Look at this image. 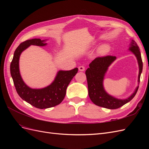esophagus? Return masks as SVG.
Returning <instances> with one entry per match:
<instances>
[{"label": "esophagus", "instance_id": "esophagus-1", "mask_svg": "<svg viewBox=\"0 0 149 149\" xmlns=\"http://www.w3.org/2000/svg\"><path fill=\"white\" fill-rule=\"evenodd\" d=\"M78 69L80 71H84L85 70V67L83 66H79Z\"/></svg>", "mask_w": 149, "mask_h": 149}]
</instances>
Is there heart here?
<instances>
[{
    "label": "heart",
    "instance_id": "b5f03b06",
    "mask_svg": "<svg viewBox=\"0 0 149 149\" xmlns=\"http://www.w3.org/2000/svg\"><path fill=\"white\" fill-rule=\"evenodd\" d=\"M93 45H94V43H93ZM110 49H111L110 46L108 44H107V43L102 44L101 46H100V47L98 48L97 53L99 54V55H104L110 51Z\"/></svg>",
    "mask_w": 149,
    "mask_h": 149
}]
</instances>
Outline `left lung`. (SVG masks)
Listing matches in <instances>:
<instances>
[{
    "mask_svg": "<svg viewBox=\"0 0 149 149\" xmlns=\"http://www.w3.org/2000/svg\"><path fill=\"white\" fill-rule=\"evenodd\" d=\"M129 50L137 58L139 70L138 75V84H139L143 63L139 47L133 40L130 42ZM116 60V57L113 56L96 58L89 65V68L86 71L88 94L91 100L96 105L109 109H118L131 101L136 96L139 89L138 85L131 95L124 100L112 96L105 91L103 85L104 76L109 66Z\"/></svg>",
    "mask_w": 149,
    "mask_h": 149,
    "instance_id": "obj_1",
    "label": "left lung"
}]
</instances>
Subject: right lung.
<instances>
[{"instance_id": "obj_1", "label": "right lung", "mask_w": 149, "mask_h": 149, "mask_svg": "<svg viewBox=\"0 0 149 149\" xmlns=\"http://www.w3.org/2000/svg\"><path fill=\"white\" fill-rule=\"evenodd\" d=\"M46 40L34 38L20 43L15 49L10 64V74L18 94L22 100L38 109H47L60 104L66 95L68 86L78 71V68L70 71H58L53 81L45 88L33 89L28 86L20 73V55L30 45L46 46Z\"/></svg>"}]
</instances>
